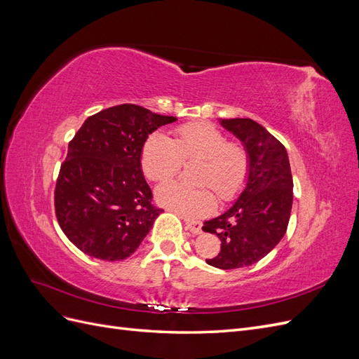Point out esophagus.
Wrapping results in <instances>:
<instances>
[{
	"label": "esophagus",
	"instance_id": "obj_1",
	"mask_svg": "<svg viewBox=\"0 0 359 359\" xmlns=\"http://www.w3.org/2000/svg\"><path fill=\"white\" fill-rule=\"evenodd\" d=\"M184 222H186V227H187V229H189L191 233L198 235V233L202 232V224H201V222L189 220V219H184Z\"/></svg>",
	"mask_w": 359,
	"mask_h": 359
}]
</instances>
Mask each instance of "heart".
I'll list each match as a JSON object with an SVG mask.
<instances>
[{
	"instance_id": "obj_1",
	"label": "heart",
	"mask_w": 359,
	"mask_h": 359,
	"mask_svg": "<svg viewBox=\"0 0 359 359\" xmlns=\"http://www.w3.org/2000/svg\"><path fill=\"white\" fill-rule=\"evenodd\" d=\"M184 161H199L194 172V182L199 187L169 182L157 189L156 198L161 206L190 219L214 210L213 191L222 202L232 201L248 177V156L244 147L229 142L223 132L208 123L180 126L173 140L161 133L149 135L145 140L140 163L148 180H172Z\"/></svg>"
}]
</instances>
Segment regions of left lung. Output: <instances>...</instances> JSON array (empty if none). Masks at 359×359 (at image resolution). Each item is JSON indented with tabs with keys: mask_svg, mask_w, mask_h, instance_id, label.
<instances>
[{
	"mask_svg": "<svg viewBox=\"0 0 359 359\" xmlns=\"http://www.w3.org/2000/svg\"><path fill=\"white\" fill-rule=\"evenodd\" d=\"M220 123L243 142L248 177L236 202L222 215L205 222L202 229L222 241L220 253L206 262L220 269H235L256 264L285 236L293 180L286 148L265 127L250 118Z\"/></svg>",
	"mask_w": 359,
	"mask_h": 359,
	"instance_id": "left-lung-1",
	"label": "left lung"
}]
</instances>
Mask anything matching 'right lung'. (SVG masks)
<instances>
[{
    "instance_id": "add662e5",
    "label": "right lung",
    "mask_w": 359,
    "mask_h": 359,
    "mask_svg": "<svg viewBox=\"0 0 359 359\" xmlns=\"http://www.w3.org/2000/svg\"><path fill=\"white\" fill-rule=\"evenodd\" d=\"M175 116L137 104L107 107L85 119L69 142L55 187L62 232L81 252L102 260L133 255L163 211L153 201L140 156L148 136Z\"/></svg>"
}]
</instances>
